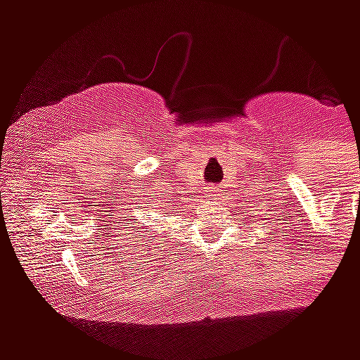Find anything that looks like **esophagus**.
Listing matches in <instances>:
<instances>
[{"label":"esophagus","mask_w":360,"mask_h":360,"mask_svg":"<svg viewBox=\"0 0 360 360\" xmlns=\"http://www.w3.org/2000/svg\"><path fill=\"white\" fill-rule=\"evenodd\" d=\"M219 188H214V186H207V188H205V191H203V194H205V198H207V200H214V198L219 196Z\"/></svg>","instance_id":"obj_1"}]
</instances>
